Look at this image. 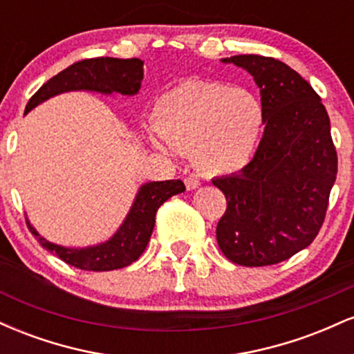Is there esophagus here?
<instances>
[{
  "mask_svg": "<svg viewBox=\"0 0 354 354\" xmlns=\"http://www.w3.org/2000/svg\"><path fill=\"white\" fill-rule=\"evenodd\" d=\"M185 185H186V188H188V189L191 191V189H196V188H200V186H201V183H200V180H196V178H193V176H188V178H185Z\"/></svg>",
  "mask_w": 354,
  "mask_h": 354,
  "instance_id": "1",
  "label": "esophagus"
}]
</instances>
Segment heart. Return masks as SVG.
Here are the masks:
<instances>
[{
	"mask_svg": "<svg viewBox=\"0 0 354 354\" xmlns=\"http://www.w3.org/2000/svg\"><path fill=\"white\" fill-rule=\"evenodd\" d=\"M154 148L191 151L208 174H231L253 161L266 128L265 106L251 91L216 81L189 80L154 104Z\"/></svg>",
	"mask_w": 354,
	"mask_h": 354,
	"instance_id": "obj_1",
	"label": "heart"
}]
</instances>
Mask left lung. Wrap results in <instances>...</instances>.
Instances as JSON below:
<instances>
[{
  "label": "left lung",
  "mask_w": 354,
  "mask_h": 354,
  "mask_svg": "<svg viewBox=\"0 0 354 354\" xmlns=\"http://www.w3.org/2000/svg\"><path fill=\"white\" fill-rule=\"evenodd\" d=\"M221 63L253 76L266 128L245 169L213 180L228 201L218 245L236 265H276L310 246L323 226L338 173L330 116L311 84L283 61L238 55Z\"/></svg>",
  "instance_id": "obj_1"
}]
</instances>
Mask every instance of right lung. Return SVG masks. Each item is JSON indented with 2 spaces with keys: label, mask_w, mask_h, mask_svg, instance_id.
Returning <instances> with one entry per match:
<instances>
[{
  "label": "right lung",
  "mask_w": 354,
  "mask_h": 354,
  "mask_svg": "<svg viewBox=\"0 0 354 354\" xmlns=\"http://www.w3.org/2000/svg\"><path fill=\"white\" fill-rule=\"evenodd\" d=\"M143 61L140 58H93L71 64L66 70L53 76L28 101L24 115L44 103L46 100L68 91H91L100 95L135 96L140 93L143 81ZM181 180L149 181L140 186L135 201L116 233L104 243L93 246L73 248L48 241L33 228L31 233L39 245L55 253L68 265L84 271L120 270L136 261L146 250L154 228L156 211L166 200L185 191Z\"/></svg>",
  "instance_id": "obj_1"
}]
</instances>
